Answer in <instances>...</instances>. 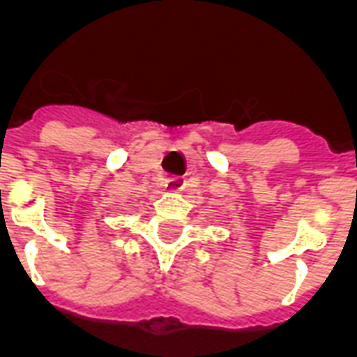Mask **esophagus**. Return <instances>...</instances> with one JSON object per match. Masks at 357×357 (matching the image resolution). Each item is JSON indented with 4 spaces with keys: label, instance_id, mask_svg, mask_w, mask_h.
I'll use <instances>...</instances> for the list:
<instances>
[{
    "label": "esophagus",
    "instance_id": "1",
    "mask_svg": "<svg viewBox=\"0 0 357 357\" xmlns=\"http://www.w3.org/2000/svg\"><path fill=\"white\" fill-rule=\"evenodd\" d=\"M166 187H168L170 191H181V189L185 187V178H181V176H172V178L166 181Z\"/></svg>",
    "mask_w": 357,
    "mask_h": 357
}]
</instances>
